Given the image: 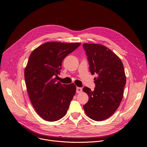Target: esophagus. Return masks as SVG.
Returning <instances> with one entry per match:
<instances>
[{
	"label": "esophagus",
	"instance_id": "34e87169",
	"mask_svg": "<svg viewBox=\"0 0 147 147\" xmlns=\"http://www.w3.org/2000/svg\"><path fill=\"white\" fill-rule=\"evenodd\" d=\"M82 89L81 88H80V87L76 88V93L80 94V93L82 92Z\"/></svg>",
	"mask_w": 147,
	"mask_h": 147
}]
</instances>
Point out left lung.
Segmentation results:
<instances>
[{
  "label": "left lung",
  "instance_id": "obj_1",
  "mask_svg": "<svg viewBox=\"0 0 147 147\" xmlns=\"http://www.w3.org/2000/svg\"><path fill=\"white\" fill-rule=\"evenodd\" d=\"M83 47L90 72L97 76L94 78V91L88 87L83 89L89 96L83 108L88 117L101 121L114 114L121 104L126 84L125 71L120 58L104 45L84 43Z\"/></svg>",
  "mask_w": 147,
  "mask_h": 147
}]
</instances>
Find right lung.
I'll use <instances>...</instances> for the list:
<instances>
[{"label":"right lung","mask_w":147,"mask_h":147,"mask_svg":"<svg viewBox=\"0 0 147 147\" xmlns=\"http://www.w3.org/2000/svg\"><path fill=\"white\" fill-rule=\"evenodd\" d=\"M81 43L48 42L32 51L25 69V80L30 102L43 119L52 122L65 115L76 86L57 81L63 59Z\"/></svg>","instance_id":"1"}]
</instances>
